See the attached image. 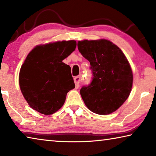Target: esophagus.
<instances>
[{
    "label": "esophagus",
    "instance_id": "esophagus-1",
    "mask_svg": "<svg viewBox=\"0 0 156 156\" xmlns=\"http://www.w3.org/2000/svg\"><path fill=\"white\" fill-rule=\"evenodd\" d=\"M74 83H75V84H76V88L77 89L79 87V83H80V76H76V77L74 78Z\"/></svg>",
    "mask_w": 156,
    "mask_h": 156
}]
</instances>
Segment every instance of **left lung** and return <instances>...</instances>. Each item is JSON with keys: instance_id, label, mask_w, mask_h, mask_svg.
<instances>
[{"instance_id": "8db88e82", "label": "left lung", "mask_w": 156, "mask_h": 156, "mask_svg": "<svg viewBox=\"0 0 156 156\" xmlns=\"http://www.w3.org/2000/svg\"><path fill=\"white\" fill-rule=\"evenodd\" d=\"M82 56L88 60L93 79L80 93L92 112L108 115L122 106L131 91L133 72L119 47L106 39L78 42Z\"/></svg>"}]
</instances>
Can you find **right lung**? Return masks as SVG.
<instances>
[{
    "mask_svg": "<svg viewBox=\"0 0 156 156\" xmlns=\"http://www.w3.org/2000/svg\"><path fill=\"white\" fill-rule=\"evenodd\" d=\"M74 40L36 46L29 53L19 73L20 91L31 108L44 115L56 112L67 94L75 88L71 67L62 60L74 51Z\"/></svg>",
    "mask_w": 156,
    "mask_h": 156,
    "instance_id": "obj_1",
    "label": "right lung"
}]
</instances>
